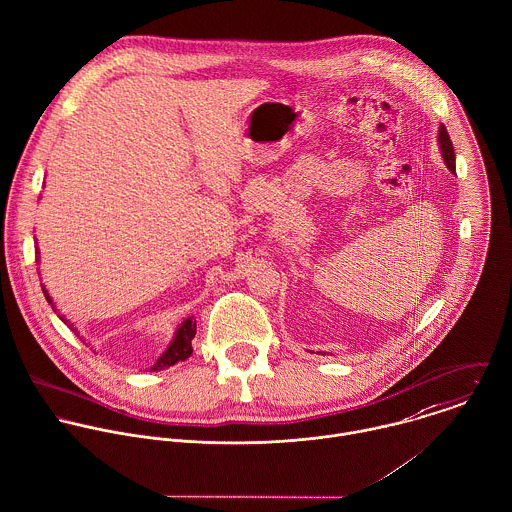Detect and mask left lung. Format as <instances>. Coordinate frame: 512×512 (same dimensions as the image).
Returning <instances> with one entry per match:
<instances>
[{"mask_svg":"<svg viewBox=\"0 0 512 512\" xmlns=\"http://www.w3.org/2000/svg\"><path fill=\"white\" fill-rule=\"evenodd\" d=\"M437 139H439V147H441L445 165L449 167L451 173H455V149H453V141H451V137H449L445 125L439 127V137H437Z\"/></svg>","mask_w":512,"mask_h":512,"instance_id":"8db88e82","label":"left lung"}]
</instances>
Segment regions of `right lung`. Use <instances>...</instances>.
I'll use <instances>...</instances> for the list:
<instances>
[{"instance_id":"obj_1","label":"right lung","mask_w":512,"mask_h":512,"mask_svg":"<svg viewBox=\"0 0 512 512\" xmlns=\"http://www.w3.org/2000/svg\"><path fill=\"white\" fill-rule=\"evenodd\" d=\"M37 243V241H35ZM35 261L39 263V251L35 249ZM41 289H43V295H45V299H47V303L51 305V309L57 313V309H55V305H53V299L49 297V293L45 291V285H41ZM57 317L75 333V335H79L77 333V329H73V325L71 323H67V319L63 317V315H59L57 313ZM195 333H197V323L193 321V317H187L179 327H177V331H175V335H173V339H171V343L167 345V349L163 351V355L149 367V371H153V373H157V371H163V369H169V367H173L175 363H179V361H185V359H189L191 357V353H193V347H191V341H193V337H195Z\"/></svg>"}]
</instances>
